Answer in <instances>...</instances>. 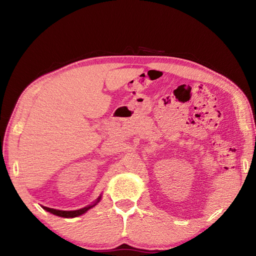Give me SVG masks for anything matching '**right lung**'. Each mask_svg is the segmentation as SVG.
Listing matches in <instances>:
<instances>
[{
  "label": "right lung",
  "instance_id": "right-lung-1",
  "mask_svg": "<svg viewBox=\"0 0 256 256\" xmlns=\"http://www.w3.org/2000/svg\"><path fill=\"white\" fill-rule=\"evenodd\" d=\"M100 200H102V196H100L92 204L85 206L81 209H76V210H58V209H53V208H49V207H46V206H42V208L44 209V210L51 212L52 214L63 216V218H76V216H79L85 214L88 210H90V208L96 206L100 202Z\"/></svg>",
  "mask_w": 256,
  "mask_h": 256
}]
</instances>
